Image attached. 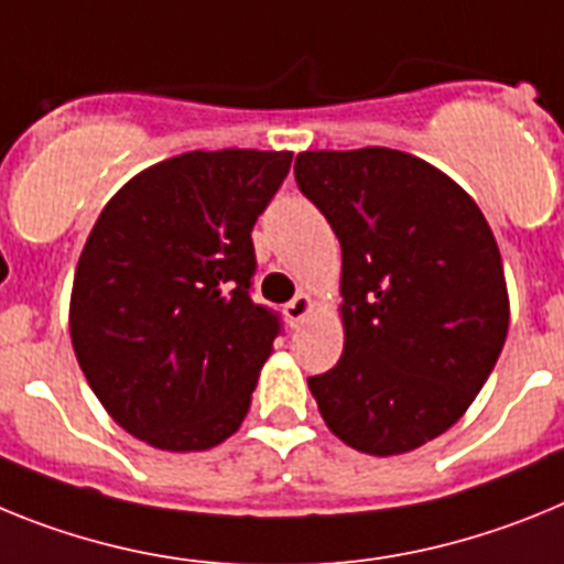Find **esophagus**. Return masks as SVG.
<instances>
[{"mask_svg": "<svg viewBox=\"0 0 564 564\" xmlns=\"http://www.w3.org/2000/svg\"><path fill=\"white\" fill-rule=\"evenodd\" d=\"M312 310H315L312 297L310 295H297L295 301H289L286 306H283V315H286L289 326H292V329H297V326H301V323L312 315Z\"/></svg>", "mask_w": 564, "mask_h": 564, "instance_id": "obj_1", "label": "esophagus"}]
</instances>
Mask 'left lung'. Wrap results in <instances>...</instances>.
Wrapping results in <instances>:
<instances>
[{
	"mask_svg": "<svg viewBox=\"0 0 564 564\" xmlns=\"http://www.w3.org/2000/svg\"><path fill=\"white\" fill-rule=\"evenodd\" d=\"M295 181L343 252V355L310 377L317 411L357 452H414L463 417L506 346L491 227L457 181L403 150H306Z\"/></svg>",
	"mask_w": 564,
	"mask_h": 564,
	"instance_id": "1",
	"label": "left lung"
}]
</instances>
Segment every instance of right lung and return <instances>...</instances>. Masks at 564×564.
Masks as SVG:
<instances>
[{"instance_id":"right-lung-1","label":"right lung","mask_w":564,"mask_h":564,"mask_svg":"<svg viewBox=\"0 0 564 564\" xmlns=\"http://www.w3.org/2000/svg\"><path fill=\"white\" fill-rule=\"evenodd\" d=\"M283 150H193L107 200L70 292V340L116 423L161 452L232 437L281 323L249 295L252 227L286 178Z\"/></svg>"}]
</instances>
